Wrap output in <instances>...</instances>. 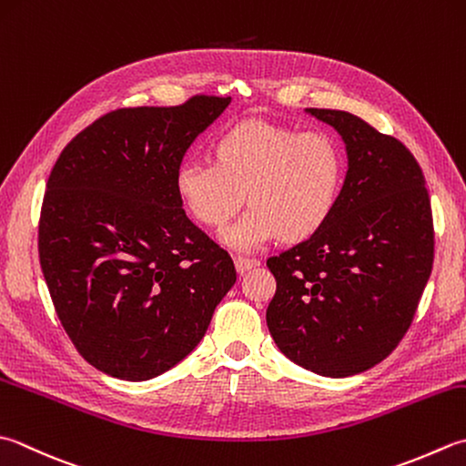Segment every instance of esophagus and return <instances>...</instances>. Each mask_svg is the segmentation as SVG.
I'll use <instances>...</instances> for the list:
<instances>
[{
	"instance_id": "1",
	"label": "esophagus",
	"mask_w": 466,
	"mask_h": 466,
	"mask_svg": "<svg viewBox=\"0 0 466 466\" xmlns=\"http://www.w3.org/2000/svg\"><path fill=\"white\" fill-rule=\"evenodd\" d=\"M234 262H236V270H238L240 275H244V272L250 270V268H257L258 264H260V260H257V258H246V257H236Z\"/></svg>"
}]
</instances>
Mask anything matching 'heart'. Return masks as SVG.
Listing matches in <instances>:
<instances>
[{"mask_svg":"<svg viewBox=\"0 0 466 466\" xmlns=\"http://www.w3.org/2000/svg\"><path fill=\"white\" fill-rule=\"evenodd\" d=\"M214 155L216 163H181L176 187L191 218L208 228H222L248 199L252 208L224 232L238 250L277 236L309 238L329 220L343 187L345 153L323 131L246 121L216 141Z\"/></svg>","mask_w":466,"mask_h":466,"instance_id":"b5f03b06","label":"heart"}]
</instances>
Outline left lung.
Returning a JSON list of instances; mask_svg holds the SVG:
<instances>
[{
  "label": "left lung",
  "mask_w": 466,
  "mask_h": 466,
  "mask_svg": "<svg viewBox=\"0 0 466 466\" xmlns=\"http://www.w3.org/2000/svg\"><path fill=\"white\" fill-rule=\"evenodd\" d=\"M341 135L348 173L329 220L267 260V325L290 361L348 378L396 350L431 277L434 226L424 173L390 135L333 108H307Z\"/></svg>",
  "instance_id": "8db88e82"
}]
</instances>
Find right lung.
Listing matches in <instances>:
<instances>
[{
    "instance_id": "right-lung-1",
    "label": "right lung",
    "mask_w": 466,
    "mask_h": 466,
    "mask_svg": "<svg viewBox=\"0 0 466 466\" xmlns=\"http://www.w3.org/2000/svg\"><path fill=\"white\" fill-rule=\"evenodd\" d=\"M230 96L116 108L52 167L38 252L56 315L90 366L151 380L196 350L234 262L181 208L176 173Z\"/></svg>"
}]
</instances>
